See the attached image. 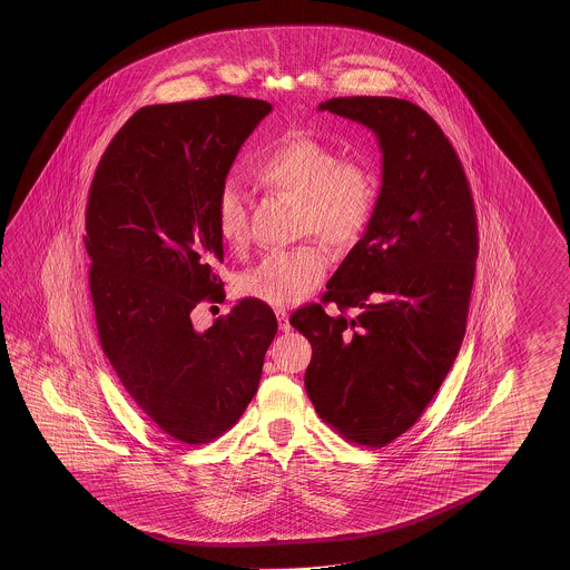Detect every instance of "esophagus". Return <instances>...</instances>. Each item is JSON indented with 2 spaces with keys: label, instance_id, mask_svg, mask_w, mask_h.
<instances>
[{
  "label": "esophagus",
  "instance_id": "34e87169",
  "mask_svg": "<svg viewBox=\"0 0 570 570\" xmlns=\"http://www.w3.org/2000/svg\"><path fill=\"white\" fill-rule=\"evenodd\" d=\"M275 314H277V320H279L281 332H289L291 324L289 314H287V309H283V307H279V309H275Z\"/></svg>",
  "mask_w": 570,
  "mask_h": 570
}]
</instances>
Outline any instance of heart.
<instances>
[{
  "mask_svg": "<svg viewBox=\"0 0 570 570\" xmlns=\"http://www.w3.org/2000/svg\"><path fill=\"white\" fill-rule=\"evenodd\" d=\"M256 183L268 191L299 199V234H317L334 246H351L363 236L376 202V177L356 160H340L326 142L289 134L256 160ZM219 238L230 248L248 243V207L234 185H222L216 197ZM330 258L322 244L305 243L289 250H273L246 271L240 291L268 305H295L326 277Z\"/></svg>",
  "mask_w": 570,
  "mask_h": 570,
  "instance_id": "heart-1",
  "label": "heart"
}]
</instances>
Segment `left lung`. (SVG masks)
I'll return each instance as SVG.
<instances>
[{"instance_id":"left-lung-1","label":"left lung","mask_w":570,"mask_h":570,"mask_svg":"<svg viewBox=\"0 0 570 570\" xmlns=\"http://www.w3.org/2000/svg\"><path fill=\"white\" fill-rule=\"evenodd\" d=\"M317 109L375 132L381 191L327 281L322 302L340 314L309 303L289 324L312 342L305 391L317 415L381 449L417 422L461 351L479 255L473 195L449 138L412 101L332 97Z\"/></svg>"}]
</instances>
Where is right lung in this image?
<instances>
[{
    "label": "right lung",
    "instance_id": "obj_1",
    "mask_svg": "<svg viewBox=\"0 0 570 570\" xmlns=\"http://www.w3.org/2000/svg\"><path fill=\"white\" fill-rule=\"evenodd\" d=\"M273 106L216 96L138 109L97 165L86 214L97 332L121 385L169 436L206 444L255 397L277 334L246 297L206 332L195 305L224 289L216 197Z\"/></svg>",
    "mask_w": 570,
    "mask_h": 570
}]
</instances>
